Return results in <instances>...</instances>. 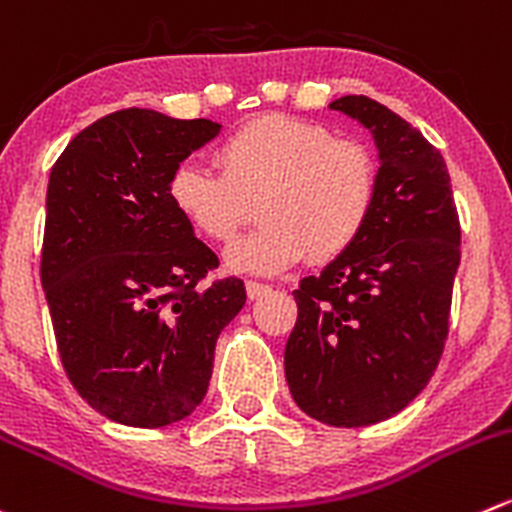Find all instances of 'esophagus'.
I'll use <instances>...</instances> for the list:
<instances>
[{
  "instance_id": "1",
  "label": "esophagus",
  "mask_w": 512,
  "mask_h": 512,
  "mask_svg": "<svg viewBox=\"0 0 512 512\" xmlns=\"http://www.w3.org/2000/svg\"><path fill=\"white\" fill-rule=\"evenodd\" d=\"M245 290H247V297H250V300H260L262 295H267V292H270V287L260 285V282H247Z\"/></svg>"
}]
</instances>
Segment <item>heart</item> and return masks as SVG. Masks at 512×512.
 Here are the masks:
<instances>
[{"instance_id": "b5f03b06", "label": "heart", "mask_w": 512, "mask_h": 512, "mask_svg": "<svg viewBox=\"0 0 512 512\" xmlns=\"http://www.w3.org/2000/svg\"><path fill=\"white\" fill-rule=\"evenodd\" d=\"M220 167L177 165L170 200L212 242H232L260 210L262 225L227 250V265L280 275L297 262H327L362 237L377 202V165L365 145L335 140L327 127L287 114H262L237 127Z\"/></svg>"}]
</instances>
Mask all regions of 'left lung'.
Masks as SVG:
<instances>
[{"instance_id": "8db88e82", "label": "left lung", "mask_w": 512, "mask_h": 512, "mask_svg": "<svg viewBox=\"0 0 512 512\" xmlns=\"http://www.w3.org/2000/svg\"><path fill=\"white\" fill-rule=\"evenodd\" d=\"M330 109L372 135L380 185L360 240L300 282L285 377L297 408L362 428L413 403L438 367L460 265L443 155L385 104L345 94Z\"/></svg>"}]
</instances>
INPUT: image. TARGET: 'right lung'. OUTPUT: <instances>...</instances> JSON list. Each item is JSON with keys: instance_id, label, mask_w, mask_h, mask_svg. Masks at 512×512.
Listing matches in <instances>:
<instances>
[{"instance_id": "right-lung-1", "label": "right lung", "mask_w": 512, "mask_h": 512, "mask_svg": "<svg viewBox=\"0 0 512 512\" xmlns=\"http://www.w3.org/2000/svg\"><path fill=\"white\" fill-rule=\"evenodd\" d=\"M210 119L119 109L49 172L42 287L62 365L97 413L165 428L202 403L242 280L200 287L217 255L170 200L172 172L220 135Z\"/></svg>"}]
</instances>
